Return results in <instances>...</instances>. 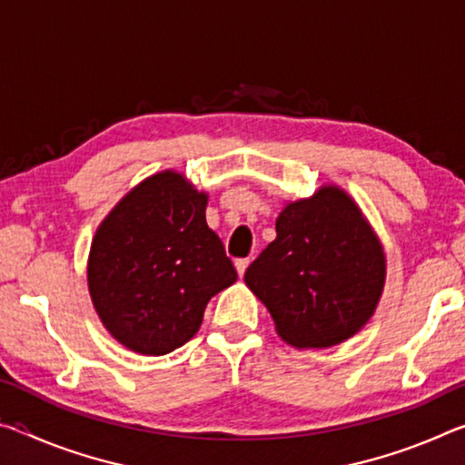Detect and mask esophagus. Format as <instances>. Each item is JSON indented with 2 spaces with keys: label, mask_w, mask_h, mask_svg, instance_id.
Segmentation results:
<instances>
[{
  "label": "esophagus",
  "mask_w": 465,
  "mask_h": 465,
  "mask_svg": "<svg viewBox=\"0 0 465 465\" xmlns=\"http://www.w3.org/2000/svg\"><path fill=\"white\" fill-rule=\"evenodd\" d=\"M233 264H235V271H238L240 277H243V272H246L250 261H248V258H238V261H235Z\"/></svg>",
  "instance_id": "obj_1"
}]
</instances>
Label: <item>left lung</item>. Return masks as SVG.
Here are the masks:
<instances>
[{"label": "left lung", "instance_id": "1", "mask_svg": "<svg viewBox=\"0 0 465 465\" xmlns=\"http://www.w3.org/2000/svg\"><path fill=\"white\" fill-rule=\"evenodd\" d=\"M277 238L243 281L295 349H328L355 336L380 305L385 252L352 196L322 184L277 217Z\"/></svg>", "mask_w": 465, "mask_h": 465}]
</instances>
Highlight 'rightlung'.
I'll use <instances>...</instances> for the list:
<instances>
[{"label":"right lung","instance_id":"right-lung-1","mask_svg":"<svg viewBox=\"0 0 465 465\" xmlns=\"http://www.w3.org/2000/svg\"><path fill=\"white\" fill-rule=\"evenodd\" d=\"M209 194L176 170L131 188L102 219L88 291L108 334L139 355H168L199 332L209 299L238 279L207 225Z\"/></svg>","mask_w":465,"mask_h":465}]
</instances>
